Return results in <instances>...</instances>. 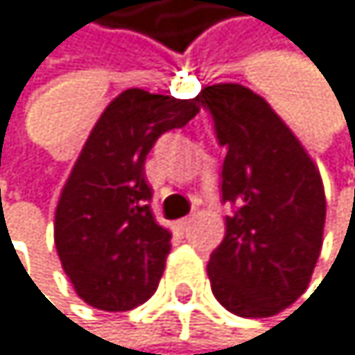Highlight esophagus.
Listing matches in <instances>:
<instances>
[{"label": "esophagus", "instance_id": "34e87169", "mask_svg": "<svg viewBox=\"0 0 355 355\" xmlns=\"http://www.w3.org/2000/svg\"><path fill=\"white\" fill-rule=\"evenodd\" d=\"M189 223H191V217H183V219H179V221L174 223V227L179 230V232H187Z\"/></svg>", "mask_w": 355, "mask_h": 355}]
</instances>
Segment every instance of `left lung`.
<instances>
[{
  "label": "left lung",
  "instance_id": "left-lung-1",
  "mask_svg": "<svg viewBox=\"0 0 355 355\" xmlns=\"http://www.w3.org/2000/svg\"><path fill=\"white\" fill-rule=\"evenodd\" d=\"M227 148L221 170L225 236L207 266L215 298L239 318H270L309 288L324 243L322 174L272 106L239 83L198 98Z\"/></svg>",
  "mask_w": 355,
  "mask_h": 355
}]
</instances>
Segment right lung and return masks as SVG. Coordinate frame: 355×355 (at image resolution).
Listing matches in <instances>:
<instances>
[{
    "instance_id": "right-lung-1",
    "label": "right lung",
    "mask_w": 355,
    "mask_h": 355,
    "mask_svg": "<svg viewBox=\"0 0 355 355\" xmlns=\"http://www.w3.org/2000/svg\"><path fill=\"white\" fill-rule=\"evenodd\" d=\"M198 110L196 98L125 89L95 121L55 209L59 260L87 304L132 311L155 294L172 234L148 204L144 159Z\"/></svg>"
}]
</instances>
